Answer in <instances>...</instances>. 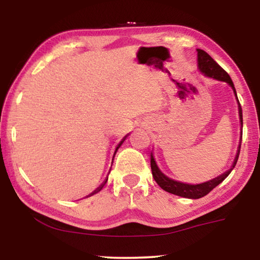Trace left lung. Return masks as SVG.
Listing matches in <instances>:
<instances>
[{
  "instance_id": "1",
  "label": "left lung",
  "mask_w": 260,
  "mask_h": 260,
  "mask_svg": "<svg viewBox=\"0 0 260 260\" xmlns=\"http://www.w3.org/2000/svg\"><path fill=\"white\" fill-rule=\"evenodd\" d=\"M197 51H198L199 69H200L201 72L205 73L207 77L225 81V83L229 84L230 86L233 88L234 93H236V97H237L236 88H234L233 81H232V79H231V77L229 76V73H227L226 71L219 65V63H216L215 60L213 59L207 52L202 51V49H197ZM237 99H238V97H237ZM238 104H239L238 108H239L240 123H241V126H243V111H241V106H240L239 101H238ZM239 154H240V144H239V149H238L236 159H234V162H233L232 168H231L229 172L222 174V175L216 177V179H213L211 181H208V182H205L201 184H187V183H182V182H177V181H174L172 179H169V177H167L165 174H162L161 170L158 169V167H157V165H156L155 159H154V157H152V154H151L150 155V166H151L152 177H154V180L157 182L158 186L161 187L163 190L168 191V193L179 195V197L187 198V199H200L202 197H205V195H207L211 190L214 189L218 184L221 183L222 181L230 175V173L232 172L234 166L237 165Z\"/></svg>"
}]
</instances>
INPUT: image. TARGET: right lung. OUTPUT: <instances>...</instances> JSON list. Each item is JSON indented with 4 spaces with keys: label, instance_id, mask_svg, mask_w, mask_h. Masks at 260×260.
Instances as JSON below:
<instances>
[{
    "label": "right lung",
    "instance_id": "add662e5",
    "mask_svg": "<svg viewBox=\"0 0 260 260\" xmlns=\"http://www.w3.org/2000/svg\"><path fill=\"white\" fill-rule=\"evenodd\" d=\"M124 140H125V138H124ZM124 140H123L122 142H120V143L118 144V147H117V148H116V151H117V150H118V148L120 147V145H122V143H123V142H124ZM106 181H108V180H106ZM106 181H105V182H106ZM104 184H105V183H104ZM104 184H103V186H104ZM103 186H102V187H99L97 190H94V193H97V191H99V190H101V189H102V188H103ZM94 193H92V194H94Z\"/></svg>",
    "mask_w": 260,
    "mask_h": 260
}]
</instances>
